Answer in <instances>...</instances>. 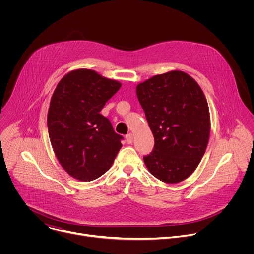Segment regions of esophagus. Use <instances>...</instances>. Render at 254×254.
<instances>
[{
	"label": "esophagus",
	"mask_w": 254,
	"mask_h": 254,
	"mask_svg": "<svg viewBox=\"0 0 254 254\" xmlns=\"http://www.w3.org/2000/svg\"><path fill=\"white\" fill-rule=\"evenodd\" d=\"M126 139H127V142L128 144H131V143H132V140H133V136H132V134H131V133L127 134Z\"/></svg>",
	"instance_id": "esophagus-1"
}]
</instances>
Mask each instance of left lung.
Listing matches in <instances>:
<instances>
[{"instance_id":"left-lung-1","label":"left lung","mask_w":254,"mask_h":254,"mask_svg":"<svg viewBox=\"0 0 254 254\" xmlns=\"http://www.w3.org/2000/svg\"><path fill=\"white\" fill-rule=\"evenodd\" d=\"M136 96L155 137L143 157L149 172L168 184L182 182L200 164L209 140V106L189 74L172 70L136 85Z\"/></svg>"}]
</instances>
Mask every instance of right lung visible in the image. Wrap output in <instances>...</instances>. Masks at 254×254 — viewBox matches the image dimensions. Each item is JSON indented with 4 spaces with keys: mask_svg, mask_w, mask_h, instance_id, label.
<instances>
[{
    "mask_svg": "<svg viewBox=\"0 0 254 254\" xmlns=\"http://www.w3.org/2000/svg\"><path fill=\"white\" fill-rule=\"evenodd\" d=\"M122 83L90 69L68 72L58 82L47 116L49 138L61 167L83 182L112 167L122 148V135L99 113Z\"/></svg>",
    "mask_w": 254,
    "mask_h": 254,
    "instance_id": "add662e5",
    "label": "right lung"
}]
</instances>
